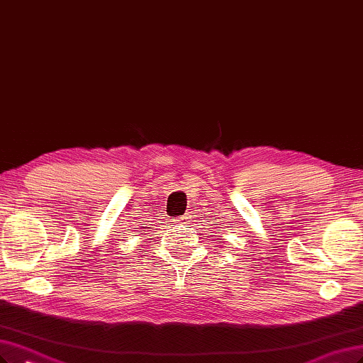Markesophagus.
I'll list each match as a JSON object with an SVG mask.
<instances>
[{"label": "esophagus", "instance_id": "1", "mask_svg": "<svg viewBox=\"0 0 363 363\" xmlns=\"http://www.w3.org/2000/svg\"><path fill=\"white\" fill-rule=\"evenodd\" d=\"M189 219H191V215H184V216L179 218L177 220H179L180 223H187V222H189Z\"/></svg>", "mask_w": 363, "mask_h": 363}]
</instances>
